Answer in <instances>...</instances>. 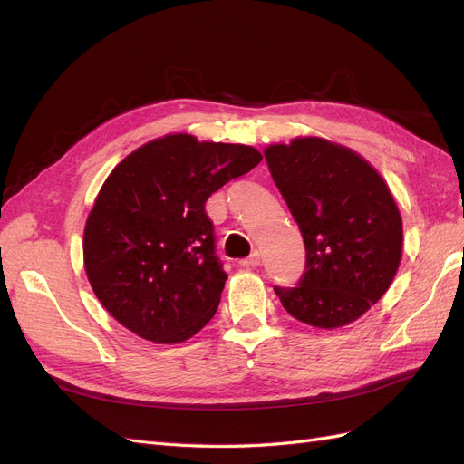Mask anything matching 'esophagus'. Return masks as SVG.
Masks as SVG:
<instances>
[{"label":"esophagus","mask_w":464,"mask_h":464,"mask_svg":"<svg viewBox=\"0 0 464 464\" xmlns=\"http://www.w3.org/2000/svg\"><path fill=\"white\" fill-rule=\"evenodd\" d=\"M240 265H242V266H246V269H256V266H259V265H261V256H259V251H254V254H251L247 259H242V261H240Z\"/></svg>","instance_id":"esophagus-1"}]
</instances>
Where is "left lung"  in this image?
Segmentation results:
<instances>
[{
	"label": "left lung",
	"mask_w": 464,
	"mask_h": 464,
	"mask_svg": "<svg viewBox=\"0 0 464 464\" xmlns=\"http://www.w3.org/2000/svg\"><path fill=\"white\" fill-rule=\"evenodd\" d=\"M265 160L305 244L298 286H275L285 310L317 329H339L389 290L402 257V218L375 168L323 137L265 149Z\"/></svg>",
	"instance_id": "left-lung-1"
}]
</instances>
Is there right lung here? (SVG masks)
Wrapping results in <instances>:
<instances>
[{
  "mask_svg": "<svg viewBox=\"0 0 464 464\" xmlns=\"http://www.w3.org/2000/svg\"><path fill=\"white\" fill-rule=\"evenodd\" d=\"M261 159L249 145L172 133L110 172L85 224L82 259L111 317L159 344L184 343L213 319L228 276L205 203Z\"/></svg>",
  "mask_w": 464,
  "mask_h": 464,
  "instance_id": "add662e5",
  "label": "right lung"
}]
</instances>
